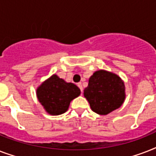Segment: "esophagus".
I'll list each match as a JSON object with an SVG mask.
<instances>
[{
  "mask_svg": "<svg viewBox=\"0 0 156 156\" xmlns=\"http://www.w3.org/2000/svg\"><path fill=\"white\" fill-rule=\"evenodd\" d=\"M78 87H79V88H80L81 92L83 93V85H82V83H78Z\"/></svg>",
  "mask_w": 156,
  "mask_h": 156,
  "instance_id": "obj_1",
  "label": "esophagus"
}]
</instances>
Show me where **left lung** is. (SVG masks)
<instances>
[{
	"label": "left lung",
	"mask_w": 156,
	"mask_h": 156,
	"mask_svg": "<svg viewBox=\"0 0 156 156\" xmlns=\"http://www.w3.org/2000/svg\"><path fill=\"white\" fill-rule=\"evenodd\" d=\"M84 96L91 110L107 115L121 106L125 100V85L120 77L105 70L96 71L89 78Z\"/></svg>",
	"instance_id": "left-lung-1"
}]
</instances>
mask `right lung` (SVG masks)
<instances>
[{
  "mask_svg": "<svg viewBox=\"0 0 156 156\" xmlns=\"http://www.w3.org/2000/svg\"><path fill=\"white\" fill-rule=\"evenodd\" d=\"M80 93L75 84L66 83L54 74L38 87L37 97L48 113L60 115L68 110L71 100Z\"/></svg>",
  "mask_w": 156,
  "mask_h": 156,
  "instance_id": "right-lung-1",
  "label": "right lung"
}]
</instances>
